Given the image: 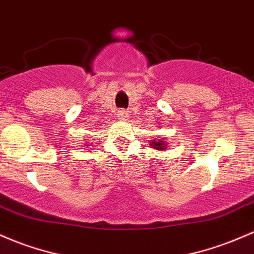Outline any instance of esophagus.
<instances>
[{
  "instance_id": "obj_1",
  "label": "esophagus",
  "mask_w": 254,
  "mask_h": 254,
  "mask_svg": "<svg viewBox=\"0 0 254 254\" xmlns=\"http://www.w3.org/2000/svg\"><path fill=\"white\" fill-rule=\"evenodd\" d=\"M118 118L119 119H123V121H125V119L127 118V111H124V110H121L118 112Z\"/></svg>"
}]
</instances>
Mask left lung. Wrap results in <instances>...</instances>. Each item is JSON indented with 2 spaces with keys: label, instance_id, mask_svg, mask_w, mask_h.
Masks as SVG:
<instances>
[{
  "label": "left lung",
  "instance_id": "obj_1",
  "mask_svg": "<svg viewBox=\"0 0 254 254\" xmlns=\"http://www.w3.org/2000/svg\"><path fill=\"white\" fill-rule=\"evenodd\" d=\"M149 144L153 149H157V150H165L168 149L169 147L168 142L164 140L163 137H160V136H158V138H154V140H150Z\"/></svg>",
  "mask_w": 254,
  "mask_h": 254
}]
</instances>
